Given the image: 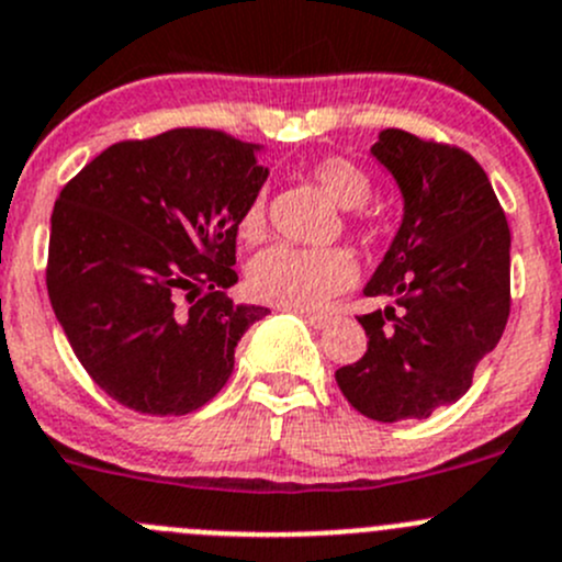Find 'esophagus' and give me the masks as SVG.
I'll return each mask as SVG.
<instances>
[{"instance_id": "34e87169", "label": "esophagus", "mask_w": 562, "mask_h": 562, "mask_svg": "<svg viewBox=\"0 0 562 562\" xmlns=\"http://www.w3.org/2000/svg\"><path fill=\"white\" fill-rule=\"evenodd\" d=\"M302 317H304V321H307L313 328H326L328 323L334 321V315H328V313H302Z\"/></svg>"}]
</instances>
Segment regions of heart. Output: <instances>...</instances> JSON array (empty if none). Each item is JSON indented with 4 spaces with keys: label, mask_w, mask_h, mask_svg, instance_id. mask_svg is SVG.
<instances>
[{
    "label": "heart",
    "mask_w": 562,
    "mask_h": 562,
    "mask_svg": "<svg viewBox=\"0 0 562 562\" xmlns=\"http://www.w3.org/2000/svg\"><path fill=\"white\" fill-rule=\"evenodd\" d=\"M313 179L342 209H359L370 201L372 181L353 160L326 157L315 162ZM241 239L258 241L263 236V203L252 201L239 220ZM356 266L348 252L302 249L277 245L255 255L247 266L249 296L285 310H321L331 296L353 282Z\"/></svg>",
    "instance_id": "1"
}]
</instances>
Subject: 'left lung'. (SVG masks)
<instances>
[{
	"label": "left lung",
	"instance_id": "8db88e82",
	"mask_svg": "<svg viewBox=\"0 0 562 562\" xmlns=\"http://www.w3.org/2000/svg\"><path fill=\"white\" fill-rule=\"evenodd\" d=\"M372 155L405 198L400 231L364 288L391 307L359 315L367 353L334 378L361 416L394 424L457 402L495 350L512 313V234L468 151L391 127Z\"/></svg>",
	"mask_w": 562,
	"mask_h": 562
}]
</instances>
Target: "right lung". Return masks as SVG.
Listing matches in <instances>:
<instances>
[{
  "instance_id": "add662e5",
  "label": "right lung",
  "mask_w": 562,
  "mask_h": 562,
  "mask_svg": "<svg viewBox=\"0 0 562 562\" xmlns=\"http://www.w3.org/2000/svg\"><path fill=\"white\" fill-rule=\"evenodd\" d=\"M258 146L179 127L119 140L61 187L50 214V307L119 405L184 416L234 372L266 307L234 304L236 234L269 168Z\"/></svg>"
}]
</instances>
